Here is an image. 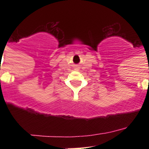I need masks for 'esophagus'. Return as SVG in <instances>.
I'll return each mask as SVG.
<instances>
[{
    "mask_svg": "<svg viewBox=\"0 0 149 149\" xmlns=\"http://www.w3.org/2000/svg\"><path fill=\"white\" fill-rule=\"evenodd\" d=\"M76 70H79V68H76Z\"/></svg>",
    "mask_w": 149,
    "mask_h": 149,
    "instance_id": "obj_1",
    "label": "esophagus"
}]
</instances>
